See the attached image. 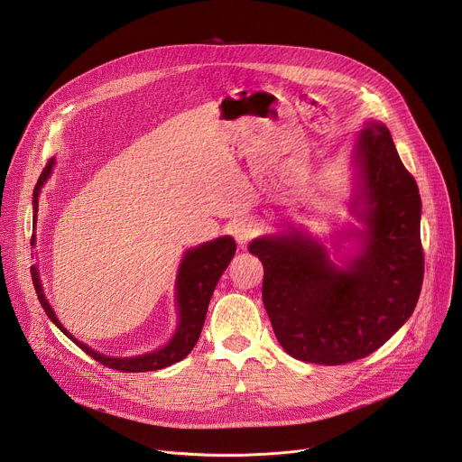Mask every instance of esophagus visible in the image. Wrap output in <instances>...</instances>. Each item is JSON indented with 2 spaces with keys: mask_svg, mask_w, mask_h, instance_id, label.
<instances>
[{
  "mask_svg": "<svg viewBox=\"0 0 462 462\" xmlns=\"http://www.w3.org/2000/svg\"><path fill=\"white\" fill-rule=\"evenodd\" d=\"M259 232V226L252 219H241L234 225V237L239 243V246H246L252 237H255Z\"/></svg>",
  "mask_w": 462,
  "mask_h": 462,
  "instance_id": "1",
  "label": "esophagus"
}]
</instances>
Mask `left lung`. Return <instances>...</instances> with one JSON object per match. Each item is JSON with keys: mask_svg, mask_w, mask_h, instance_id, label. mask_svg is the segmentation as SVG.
Returning <instances> with one entry per match:
<instances>
[{"mask_svg": "<svg viewBox=\"0 0 462 462\" xmlns=\"http://www.w3.org/2000/svg\"><path fill=\"white\" fill-rule=\"evenodd\" d=\"M355 164L353 210L365 230L362 250L340 269L323 245L300 232L250 243L265 269L263 305L282 347L310 364L340 365L383 346L413 314L424 280L420 195L389 129L367 122ZM365 203L362 211L356 207Z\"/></svg>", "mask_w": 462, "mask_h": 462, "instance_id": "obj_1", "label": "left lung"}]
</instances>
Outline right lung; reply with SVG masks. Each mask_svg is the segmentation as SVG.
I'll use <instances>...</instances> for the list:
<instances>
[{
	"label": "right lung",
	"instance_id": "1",
	"mask_svg": "<svg viewBox=\"0 0 462 462\" xmlns=\"http://www.w3.org/2000/svg\"><path fill=\"white\" fill-rule=\"evenodd\" d=\"M52 166H54V159H51L47 162V166L43 168V171L34 186V193H32V210H34L32 221H34V225H36V214H38V195H40L43 182L49 179ZM32 243H34V236H32ZM234 254H236V241L230 236L203 243L201 246L189 248L184 254V257L180 261L179 274H177V283H175L179 325H177V331H175L173 338L162 349H157L153 353L141 355V356H131V358L106 356L102 353L93 351L89 346L79 342L71 333H68V328L60 323L52 307L45 300L36 265L31 267V274H32V283H34L38 300H40L45 314L51 318V321L60 328L65 337L71 338L84 353H88L91 358H95L97 362H100L102 365H106L109 369H116L122 373H144V371H157V369L168 367V365L182 360L184 356H188V353L193 349L197 340H199L210 298L214 294V289H216L221 274L226 271L230 259L234 257Z\"/></svg>",
	"mask_w": 462,
	"mask_h": 462
}]
</instances>
